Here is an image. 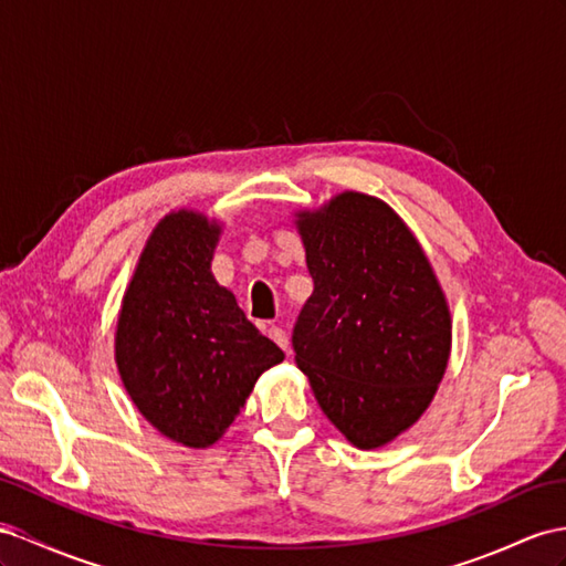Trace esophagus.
Returning a JSON list of instances; mask_svg holds the SVG:
<instances>
[{"mask_svg":"<svg viewBox=\"0 0 566 566\" xmlns=\"http://www.w3.org/2000/svg\"><path fill=\"white\" fill-rule=\"evenodd\" d=\"M268 337L274 342V344H277L280 346V349H289V337H286V332L282 329V327H277V325H270L268 327Z\"/></svg>","mask_w":566,"mask_h":566,"instance_id":"esophagus-1","label":"esophagus"}]
</instances>
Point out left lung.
Returning <instances> with one entry per match:
<instances>
[{
	"mask_svg": "<svg viewBox=\"0 0 566 566\" xmlns=\"http://www.w3.org/2000/svg\"><path fill=\"white\" fill-rule=\"evenodd\" d=\"M313 294L292 344L332 423L358 449L392 442L432 401L452 349V317L401 217L344 191L296 214Z\"/></svg>",
	"mask_w": 566,
	"mask_h": 566,
	"instance_id": "1",
	"label": "left lung"
}]
</instances>
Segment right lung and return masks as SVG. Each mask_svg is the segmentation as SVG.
<instances>
[{"label": "right lung", "mask_w": 566, "mask_h": 566, "mask_svg": "<svg viewBox=\"0 0 566 566\" xmlns=\"http://www.w3.org/2000/svg\"><path fill=\"white\" fill-rule=\"evenodd\" d=\"M222 227L206 214H167L126 286L114 358L128 397L165 438L202 449L234 423L255 380L284 352L212 277Z\"/></svg>", "instance_id": "right-lung-1"}]
</instances>
